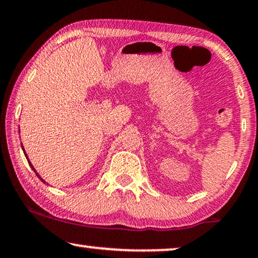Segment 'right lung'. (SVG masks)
<instances>
[{
	"mask_svg": "<svg viewBox=\"0 0 258 258\" xmlns=\"http://www.w3.org/2000/svg\"><path fill=\"white\" fill-rule=\"evenodd\" d=\"M23 152H24V148H23ZM24 154H25V152H24ZM25 157H27V154H25ZM27 159H28V157H27ZM28 162H29V165H30V166H31V168H32V169H34V172L36 173V175H37V176L39 177V179H41V176H39V175H38V173H37V172H36V170H35V168H34V167H32V165H31V162H30V161H29V159H28ZM41 180L43 181V182H44V183H45V181H44V180H43V179H41Z\"/></svg>",
	"mask_w": 258,
	"mask_h": 258,
	"instance_id": "1",
	"label": "right lung"
}]
</instances>
